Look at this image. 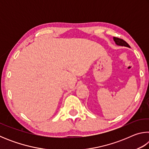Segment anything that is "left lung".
I'll return each mask as SVG.
<instances>
[{
    "label": "left lung",
    "instance_id": "1",
    "mask_svg": "<svg viewBox=\"0 0 149 149\" xmlns=\"http://www.w3.org/2000/svg\"><path fill=\"white\" fill-rule=\"evenodd\" d=\"M114 41L116 42V44L117 45H119V46H122V47H130V45H128L127 42L125 41H123V39L118 38V37H114Z\"/></svg>",
    "mask_w": 149,
    "mask_h": 149
}]
</instances>
